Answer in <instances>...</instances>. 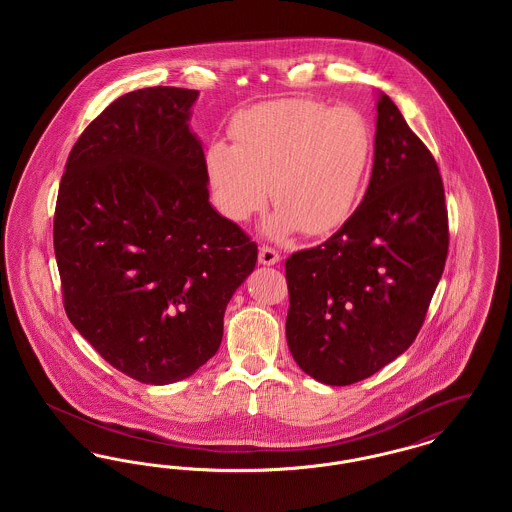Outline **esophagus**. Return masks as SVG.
Returning <instances> with one entry per match:
<instances>
[{
    "label": "esophagus",
    "mask_w": 512,
    "mask_h": 512,
    "mask_svg": "<svg viewBox=\"0 0 512 512\" xmlns=\"http://www.w3.org/2000/svg\"><path fill=\"white\" fill-rule=\"evenodd\" d=\"M280 261V253L276 251V249H272V247H268V245H263L261 249H259V263L261 265H276Z\"/></svg>",
    "instance_id": "1"
}]
</instances>
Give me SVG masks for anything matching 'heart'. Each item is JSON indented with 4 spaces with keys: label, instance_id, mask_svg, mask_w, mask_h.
Listing matches in <instances>:
<instances>
[{
    "label": "heart",
    "instance_id": "obj_1",
    "mask_svg": "<svg viewBox=\"0 0 512 512\" xmlns=\"http://www.w3.org/2000/svg\"><path fill=\"white\" fill-rule=\"evenodd\" d=\"M234 144L211 142L205 172L224 217L245 222L265 209L268 186L278 211L274 238L297 230L320 236L347 219L370 159V130L351 107L307 98L276 99L240 111Z\"/></svg>",
    "mask_w": 512,
    "mask_h": 512
}]
</instances>
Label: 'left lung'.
<instances>
[{"label":"left lung","mask_w":512,"mask_h":512,"mask_svg":"<svg viewBox=\"0 0 512 512\" xmlns=\"http://www.w3.org/2000/svg\"><path fill=\"white\" fill-rule=\"evenodd\" d=\"M374 165L355 213L324 244L286 259V338L295 363L328 386L361 382L411 347L449 249L438 163L386 94Z\"/></svg>","instance_id":"obj_1"}]
</instances>
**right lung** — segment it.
Listing matches in <instances>:
<instances>
[{
  "mask_svg": "<svg viewBox=\"0 0 512 512\" xmlns=\"http://www.w3.org/2000/svg\"><path fill=\"white\" fill-rule=\"evenodd\" d=\"M197 90L115 99L76 140L53 217L63 303L122 374L153 386L192 376L219 349L224 311L257 244L209 203L190 130Z\"/></svg>",
  "mask_w": 512,
  "mask_h": 512,
  "instance_id": "obj_1",
  "label": "right lung"
}]
</instances>
